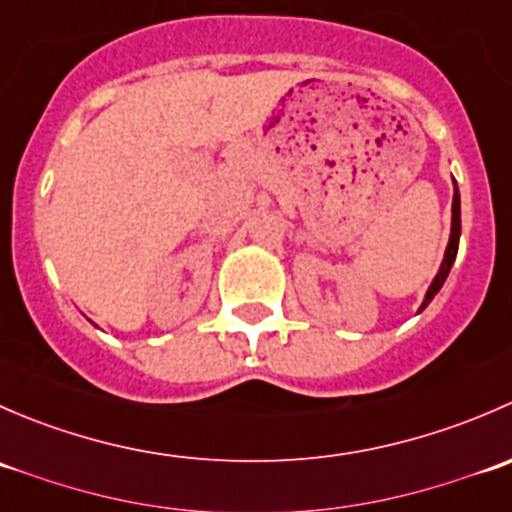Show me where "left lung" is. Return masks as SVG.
I'll list each match as a JSON object with an SVG mask.
<instances>
[{
	"label": "left lung",
	"mask_w": 512,
	"mask_h": 512,
	"mask_svg": "<svg viewBox=\"0 0 512 512\" xmlns=\"http://www.w3.org/2000/svg\"><path fill=\"white\" fill-rule=\"evenodd\" d=\"M458 240H461V195H458V188L456 193H453V225H451V240H448V247H446V257H443L441 262V270H438L436 280L431 282V287H428L426 292V299H423L421 309L426 307L428 302H431L433 297H436L438 289L443 287V282H446L448 272H451V265L453 260H456V252H458Z\"/></svg>",
	"instance_id": "1"
}]
</instances>
